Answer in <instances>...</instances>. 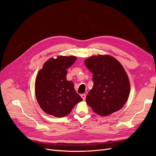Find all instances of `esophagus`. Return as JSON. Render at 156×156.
<instances>
[{"instance_id":"obj_1","label":"esophagus","mask_w":156,"mask_h":156,"mask_svg":"<svg viewBox=\"0 0 156 156\" xmlns=\"http://www.w3.org/2000/svg\"><path fill=\"white\" fill-rule=\"evenodd\" d=\"M81 98H83V100H85V99H86V94H81Z\"/></svg>"}]
</instances>
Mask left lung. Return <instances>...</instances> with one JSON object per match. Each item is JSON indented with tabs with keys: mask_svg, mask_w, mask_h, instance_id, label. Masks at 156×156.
<instances>
[{
	"mask_svg": "<svg viewBox=\"0 0 156 156\" xmlns=\"http://www.w3.org/2000/svg\"><path fill=\"white\" fill-rule=\"evenodd\" d=\"M92 73L94 85L86 97L87 104L101 116L120 110L128 99L130 84L121 64L108 55L92 56L85 60Z\"/></svg>",
	"mask_w": 156,
	"mask_h": 156,
	"instance_id": "1",
	"label": "left lung"
}]
</instances>
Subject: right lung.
I'll return each instance as SVG.
<instances>
[{"mask_svg":"<svg viewBox=\"0 0 156 156\" xmlns=\"http://www.w3.org/2000/svg\"><path fill=\"white\" fill-rule=\"evenodd\" d=\"M74 56H59L44 63L36 79L35 93L40 107L47 114L64 117L83 101L72 81L66 80L67 69L76 61Z\"/></svg>","mask_w":156,"mask_h":156,"instance_id":"obj_1","label":"right lung"}]
</instances>
